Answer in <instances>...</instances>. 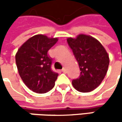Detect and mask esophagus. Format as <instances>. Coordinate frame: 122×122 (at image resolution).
<instances>
[{
    "label": "esophagus",
    "mask_w": 122,
    "mask_h": 122,
    "mask_svg": "<svg viewBox=\"0 0 122 122\" xmlns=\"http://www.w3.org/2000/svg\"><path fill=\"white\" fill-rule=\"evenodd\" d=\"M62 72H63V73H66V69L65 68H63V69H62Z\"/></svg>",
    "instance_id": "34e87169"
}]
</instances>
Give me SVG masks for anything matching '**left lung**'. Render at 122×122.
I'll return each mask as SVG.
<instances>
[{
    "mask_svg": "<svg viewBox=\"0 0 122 122\" xmlns=\"http://www.w3.org/2000/svg\"><path fill=\"white\" fill-rule=\"evenodd\" d=\"M68 44L73 51L81 70L79 78L73 80V87L81 92L96 89L105 78L110 63L109 55L102 44L90 35L80 34L68 37Z\"/></svg>",
    "mask_w": 122,
    "mask_h": 122,
    "instance_id": "1",
    "label": "left lung"
}]
</instances>
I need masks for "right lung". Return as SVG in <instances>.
I'll list each match as a JSON object with an SVG mask.
<instances>
[{
    "mask_svg": "<svg viewBox=\"0 0 122 122\" xmlns=\"http://www.w3.org/2000/svg\"><path fill=\"white\" fill-rule=\"evenodd\" d=\"M57 37L36 35L27 39L17 50L15 61L24 83L36 93H45L55 85L59 74L51 69L48 51L57 42Z\"/></svg>",
    "mask_w": 122,
    "mask_h": 122,
    "instance_id": "right-lung-1",
    "label": "right lung"
}]
</instances>
